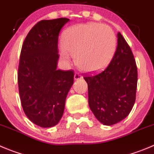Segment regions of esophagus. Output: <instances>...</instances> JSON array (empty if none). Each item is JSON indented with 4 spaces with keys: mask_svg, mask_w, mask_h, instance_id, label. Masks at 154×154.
<instances>
[{
    "mask_svg": "<svg viewBox=\"0 0 154 154\" xmlns=\"http://www.w3.org/2000/svg\"><path fill=\"white\" fill-rule=\"evenodd\" d=\"M82 78V76L81 75L79 74V73H78V72L75 73V75H74V79L75 80V81H77V80L81 79Z\"/></svg>",
    "mask_w": 154,
    "mask_h": 154,
    "instance_id": "34e87169",
    "label": "esophagus"
}]
</instances>
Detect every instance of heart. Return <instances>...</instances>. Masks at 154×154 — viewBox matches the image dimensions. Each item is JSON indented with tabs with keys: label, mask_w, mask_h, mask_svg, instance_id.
Masks as SVG:
<instances>
[{
	"label": "heart",
	"mask_w": 154,
	"mask_h": 154,
	"mask_svg": "<svg viewBox=\"0 0 154 154\" xmlns=\"http://www.w3.org/2000/svg\"><path fill=\"white\" fill-rule=\"evenodd\" d=\"M115 33L109 26L99 23L80 24L65 32L61 57L69 62L70 55L82 71L97 72L110 63L116 50Z\"/></svg>",
	"instance_id": "heart-1"
}]
</instances>
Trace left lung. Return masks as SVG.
<instances>
[{
	"label": "left lung",
	"mask_w": 154,
	"mask_h": 154,
	"mask_svg": "<svg viewBox=\"0 0 154 154\" xmlns=\"http://www.w3.org/2000/svg\"><path fill=\"white\" fill-rule=\"evenodd\" d=\"M112 60L101 72L84 77L88 104L99 122L112 125L128 116L135 102L137 70L131 50L118 32Z\"/></svg>",
	"instance_id": "left-lung-1"
}]
</instances>
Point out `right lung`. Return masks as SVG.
Masks as SVG:
<instances>
[{"instance_id":"1","label":"right lung","mask_w":154,"mask_h":154,"mask_svg":"<svg viewBox=\"0 0 154 154\" xmlns=\"http://www.w3.org/2000/svg\"><path fill=\"white\" fill-rule=\"evenodd\" d=\"M67 18L42 20L28 33L22 47L18 85L23 111L31 122L51 128L60 122L74 82L72 70L57 69L58 37Z\"/></svg>"}]
</instances>
